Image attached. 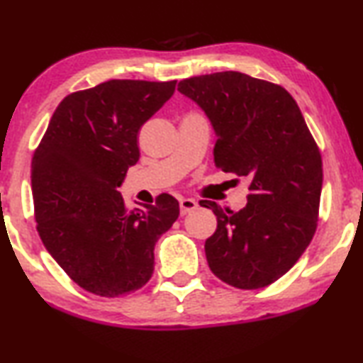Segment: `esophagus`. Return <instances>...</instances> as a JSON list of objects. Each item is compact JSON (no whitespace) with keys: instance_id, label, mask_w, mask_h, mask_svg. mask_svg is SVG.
<instances>
[{"instance_id":"1","label":"esophagus","mask_w":363,"mask_h":363,"mask_svg":"<svg viewBox=\"0 0 363 363\" xmlns=\"http://www.w3.org/2000/svg\"><path fill=\"white\" fill-rule=\"evenodd\" d=\"M179 208H181V216H186V213L196 211L197 208V202L194 199H181L179 201Z\"/></svg>"}]
</instances>
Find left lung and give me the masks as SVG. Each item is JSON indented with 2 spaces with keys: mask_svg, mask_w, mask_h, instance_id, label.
<instances>
[{
  "mask_svg": "<svg viewBox=\"0 0 363 363\" xmlns=\"http://www.w3.org/2000/svg\"><path fill=\"white\" fill-rule=\"evenodd\" d=\"M177 90L212 121L218 169L250 177L242 211L201 201L217 217L206 242L208 268L233 288H264L294 267L318 228V143L296 100L273 82L228 70L181 80Z\"/></svg>",
  "mask_w": 363,
  "mask_h": 363,
  "instance_id": "obj_1",
  "label": "left lung"
}]
</instances>
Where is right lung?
I'll return each mask as SVG.
<instances>
[{
  "label": "right lung",
  "mask_w": 363,
  "mask_h": 363,
  "mask_svg": "<svg viewBox=\"0 0 363 363\" xmlns=\"http://www.w3.org/2000/svg\"><path fill=\"white\" fill-rule=\"evenodd\" d=\"M176 80H108L65 96L30 164L44 247L74 283L116 298L155 269V245L179 217L169 194L128 211L116 191L140 160L138 133L171 99Z\"/></svg>",
  "instance_id": "1"
}]
</instances>
